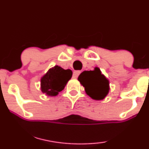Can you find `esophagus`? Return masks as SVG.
I'll use <instances>...</instances> for the list:
<instances>
[{
  "label": "esophagus",
  "mask_w": 149,
  "mask_h": 149,
  "mask_svg": "<svg viewBox=\"0 0 149 149\" xmlns=\"http://www.w3.org/2000/svg\"><path fill=\"white\" fill-rule=\"evenodd\" d=\"M81 74V71L80 70H76L73 72V77L74 78H77L79 77V75Z\"/></svg>",
  "instance_id": "34e87169"
}]
</instances>
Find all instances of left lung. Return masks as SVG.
Segmentation results:
<instances>
[{"instance_id": "1", "label": "left lung", "mask_w": 149, "mask_h": 149, "mask_svg": "<svg viewBox=\"0 0 149 149\" xmlns=\"http://www.w3.org/2000/svg\"><path fill=\"white\" fill-rule=\"evenodd\" d=\"M78 80L85 88L86 94L94 100H102L109 92V81L101 74L100 69L84 71L78 77Z\"/></svg>"}]
</instances>
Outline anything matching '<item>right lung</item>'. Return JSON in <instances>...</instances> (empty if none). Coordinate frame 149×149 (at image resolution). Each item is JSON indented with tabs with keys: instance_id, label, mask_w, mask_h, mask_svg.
Here are the masks:
<instances>
[{
	"instance_id": "1",
	"label": "right lung",
	"mask_w": 149,
	"mask_h": 149,
	"mask_svg": "<svg viewBox=\"0 0 149 149\" xmlns=\"http://www.w3.org/2000/svg\"><path fill=\"white\" fill-rule=\"evenodd\" d=\"M72 75L70 69L64 70L59 65H55L44 74L41 79V90L48 96H57L62 91L67 82Z\"/></svg>"
}]
</instances>
